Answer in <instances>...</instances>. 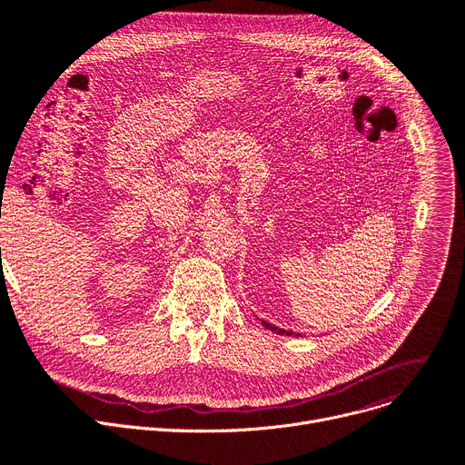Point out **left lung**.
Returning a JSON list of instances; mask_svg holds the SVG:
<instances>
[{
  "instance_id": "obj_1",
  "label": "left lung",
  "mask_w": 465,
  "mask_h": 465,
  "mask_svg": "<svg viewBox=\"0 0 465 465\" xmlns=\"http://www.w3.org/2000/svg\"><path fill=\"white\" fill-rule=\"evenodd\" d=\"M262 324L267 328V330H272V331H275V333H281V335H292L294 331H286V330H282V328H277V326H273V324H270V322H265V321H262ZM300 335V333H298Z\"/></svg>"
}]
</instances>
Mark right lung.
Masks as SVG:
<instances>
[{
  "label": "right lung",
  "instance_id": "add662e5",
  "mask_svg": "<svg viewBox=\"0 0 465 465\" xmlns=\"http://www.w3.org/2000/svg\"><path fill=\"white\" fill-rule=\"evenodd\" d=\"M0 251H2V249H0Z\"/></svg>",
  "mask_w": 465,
  "mask_h": 465
}]
</instances>
